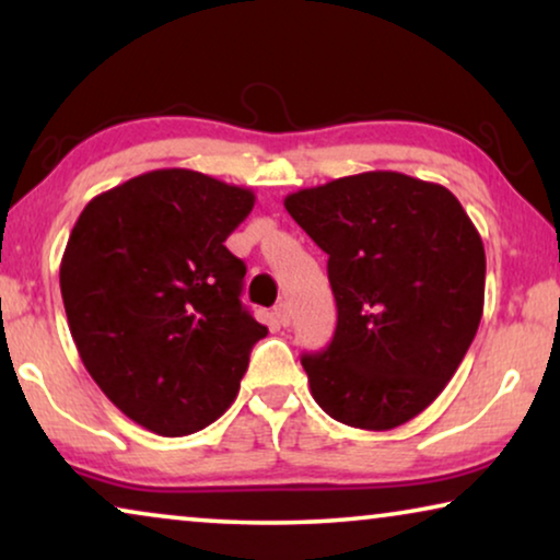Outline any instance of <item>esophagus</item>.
<instances>
[{
	"instance_id": "obj_1",
	"label": "esophagus",
	"mask_w": 560,
	"mask_h": 560,
	"mask_svg": "<svg viewBox=\"0 0 560 560\" xmlns=\"http://www.w3.org/2000/svg\"><path fill=\"white\" fill-rule=\"evenodd\" d=\"M275 318H278L280 326L290 324V308H288L285 301H280L278 305H275Z\"/></svg>"
}]
</instances>
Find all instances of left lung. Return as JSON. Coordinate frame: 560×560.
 <instances>
[{"mask_svg": "<svg viewBox=\"0 0 560 560\" xmlns=\"http://www.w3.org/2000/svg\"><path fill=\"white\" fill-rule=\"evenodd\" d=\"M328 255L339 320L324 354H303L324 412L389 431L443 393L485 311V244L439 183L370 171L285 196Z\"/></svg>", "mask_w": 560, "mask_h": 560, "instance_id": "left-lung-1", "label": "left lung"}]
</instances>
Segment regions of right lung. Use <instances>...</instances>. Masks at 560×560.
Here are the masks:
<instances>
[{
  "label": "right lung",
  "instance_id": "add662e5",
  "mask_svg": "<svg viewBox=\"0 0 560 560\" xmlns=\"http://www.w3.org/2000/svg\"><path fill=\"white\" fill-rule=\"evenodd\" d=\"M252 209L249 188L163 167L91 198L68 236L60 295L81 362L152 433L213 423L267 336L242 308L247 267L224 244Z\"/></svg>",
  "mask_w": 560,
  "mask_h": 560
}]
</instances>
